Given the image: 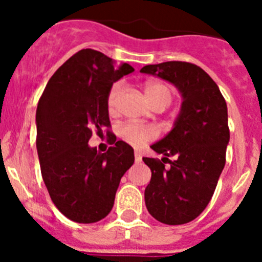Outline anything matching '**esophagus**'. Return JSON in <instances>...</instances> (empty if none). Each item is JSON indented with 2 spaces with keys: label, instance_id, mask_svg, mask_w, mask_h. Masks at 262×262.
<instances>
[{
  "label": "esophagus",
  "instance_id": "obj_1",
  "mask_svg": "<svg viewBox=\"0 0 262 262\" xmlns=\"http://www.w3.org/2000/svg\"><path fill=\"white\" fill-rule=\"evenodd\" d=\"M135 161L136 163H140V161H142V154L139 151H135Z\"/></svg>",
  "mask_w": 262,
  "mask_h": 262
}]
</instances>
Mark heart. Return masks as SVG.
<instances>
[{
    "label": "heart",
    "mask_w": 262,
    "mask_h": 262,
    "mask_svg": "<svg viewBox=\"0 0 262 262\" xmlns=\"http://www.w3.org/2000/svg\"><path fill=\"white\" fill-rule=\"evenodd\" d=\"M120 92H122V85L119 82L114 84L110 88L106 98V106L110 113L115 110L118 105ZM144 94L147 97L149 105L155 103H164L166 106L172 102V92L166 85L160 84V82H148L144 86ZM119 136L124 142L128 143L133 147H143L145 143H148L151 139L155 138L154 128L143 124L126 123L119 127Z\"/></svg>",
    "instance_id": "heart-1"
}]
</instances>
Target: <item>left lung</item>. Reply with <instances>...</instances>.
I'll return each mask as SVG.
<instances>
[{"label": "left lung", "instance_id": "1", "mask_svg": "<svg viewBox=\"0 0 262 262\" xmlns=\"http://www.w3.org/2000/svg\"><path fill=\"white\" fill-rule=\"evenodd\" d=\"M140 72L168 81L182 97L173 128L151 145L164 156L161 161L143 157L152 172L144 191L145 206L161 223H189L209 205L226 164L230 142L227 103L215 81L191 62L152 64Z\"/></svg>", "mask_w": 262, "mask_h": 262}]
</instances>
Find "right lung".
<instances>
[{"instance_id":"right-lung-1","label":"right lung","mask_w":262,"mask_h":262,"mask_svg":"<svg viewBox=\"0 0 262 262\" xmlns=\"http://www.w3.org/2000/svg\"><path fill=\"white\" fill-rule=\"evenodd\" d=\"M133 72L127 62L115 67L99 51L81 50L53 73L39 99L41 177L52 202L71 221L96 223L107 216L120 178L135 161L133 147L117 138L105 154L88 144L93 131L101 135L110 127V88Z\"/></svg>"}]
</instances>
